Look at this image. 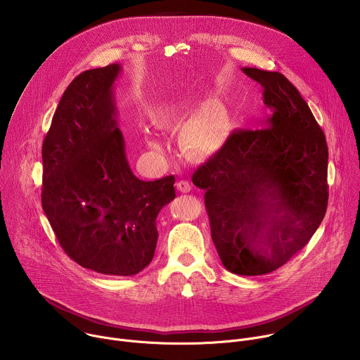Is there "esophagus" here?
Instances as JSON below:
<instances>
[{
	"label": "esophagus",
	"instance_id": "1",
	"mask_svg": "<svg viewBox=\"0 0 360 360\" xmlns=\"http://www.w3.org/2000/svg\"><path fill=\"white\" fill-rule=\"evenodd\" d=\"M176 188H178V191L186 193V192H189V191L192 189V185H191L189 181L182 179V181H178V182H176Z\"/></svg>",
	"mask_w": 360,
	"mask_h": 360
}]
</instances>
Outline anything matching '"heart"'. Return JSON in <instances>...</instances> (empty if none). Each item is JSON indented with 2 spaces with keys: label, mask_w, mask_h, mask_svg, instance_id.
I'll return each mask as SVG.
<instances>
[{
  "label": "heart",
  "mask_w": 360,
  "mask_h": 360,
  "mask_svg": "<svg viewBox=\"0 0 360 360\" xmlns=\"http://www.w3.org/2000/svg\"><path fill=\"white\" fill-rule=\"evenodd\" d=\"M178 120L172 114H155L153 122L158 127H171ZM229 117L224 111H202L189 117L179 128V145L185 155L195 161L207 160L224 148L229 136ZM148 145L161 149L162 141L155 134H146Z\"/></svg>",
  "instance_id": "1"
}]
</instances>
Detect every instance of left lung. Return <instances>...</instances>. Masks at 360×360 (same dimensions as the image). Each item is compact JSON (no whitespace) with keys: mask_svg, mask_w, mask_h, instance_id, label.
Masks as SVG:
<instances>
[{"mask_svg":"<svg viewBox=\"0 0 360 360\" xmlns=\"http://www.w3.org/2000/svg\"><path fill=\"white\" fill-rule=\"evenodd\" d=\"M264 88L262 129L235 131L192 182L205 189L211 235L236 275L276 271L319 228L328 207V145L299 91L281 72L242 68Z\"/></svg>","mask_w":360,"mask_h":360,"instance_id":"8db88e82","label":"left lung"}]
</instances>
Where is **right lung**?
<instances>
[{
	"label": "right lung",
	"mask_w": 360,
	"mask_h": 360,
	"mask_svg": "<svg viewBox=\"0 0 360 360\" xmlns=\"http://www.w3.org/2000/svg\"><path fill=\"white\" fill-rule=\"evenodd\" d=\"M120 64L88 70L65 89L42 143V208L72 261L104 275L132 276L155 253L160 211L175 178L138 179L118 127Z\"/></svg>",
	"instance_id": "add662e5"
}]
</instances>
